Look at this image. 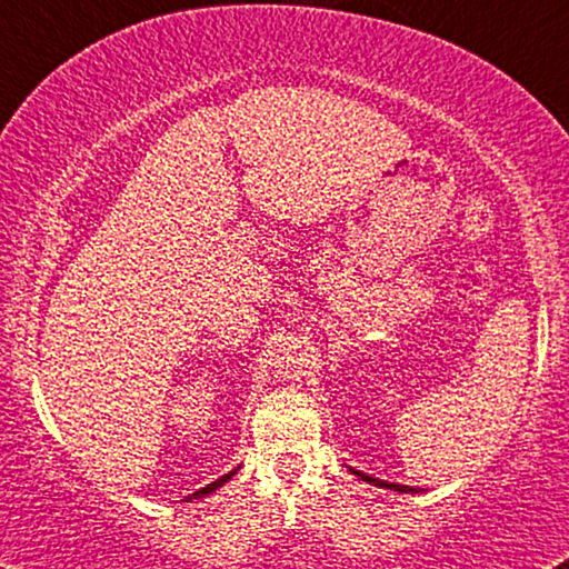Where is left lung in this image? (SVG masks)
<instances>
[{
  "label": "left lung",
  "instance_id": "obj_1",
  "mask_svg": "<svg viewBox=\"0 0 569 569\" xmlns=\"http://www.w3.org/2000/svg\"><path fill=\"white\" fill-rule=\"evenodd\" d=\"M355 475H358V478H362L366 482H372V486H378V488H391V490H398V493H413V490L417 488H411V486H398V482H388V480H378V478H370V475H366V472H360V470H352Z\"/></svg>",
  "mask_w": 569,
  "mask_h": 569
}]
</instances>
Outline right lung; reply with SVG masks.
Here are the masks:
<instances>
[{
	"label": "right lung",
	"instance_id": "1",
	"mask_svg": "<svg viewBox=\"0 0 569 569\" xmlns=\"http://www.w3.org/2000/svg\"><path fill=\"white\" fill-rule=\"evenodd\" d=\"M234 472H237V470H230V472H227V475H222V478H219V480H214V482H209V486H207V488H201V490H197V493H193L191 498H203V496L214 493V490H217L219 486H224V482H227V480H230Z\"/></svg>",
	"mask_w": 569,
	"mask_h": 569
}]
</instances>
